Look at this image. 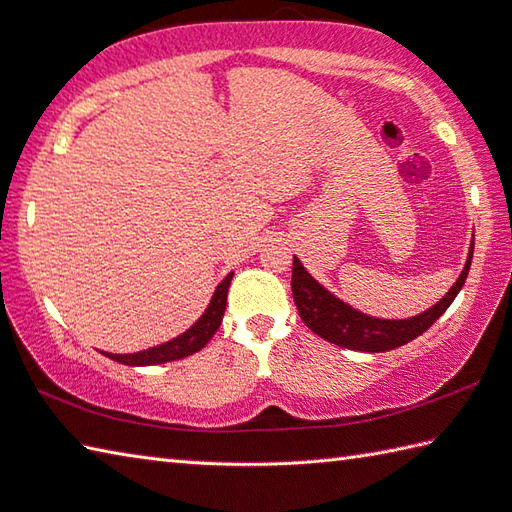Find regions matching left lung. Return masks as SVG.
<instances>
[{
  "instance_id": "obj_1",
  "label": "left lung",
  "mask_w": 512,
  "mask_h": 512,
  "mask_svg": "<svg viewBox=\"0 0 512 512\" xmlns=\"http://www.w3.org/2000/svg\"><path fill=\"white\" fill-rule=\"evenodd\" d=\"M473 246L475 235L471 239L469 257H466L464 270L447 295H444L436 306H431L429 310H424L409 319H378L352 308L350 303H345L343 299L332 295L323 284H319V281L303 268L299 257L292 259V297H295L299 317L303 319V323H306L314 334H319L321 339L356 352H387L413 341L422 332H427L431 325L442 317L444 310L451 306L453 299L458 297V292L464 286L466 275H469Z\"/></svg>"
}]
</instances>
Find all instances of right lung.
Returning <instances> with one entry per match:
<instances>
[{
    "label": "right lung",
    "instance_id": "right-lung-1",
    "mask_svg": "<svg viewBox=\"0 0 512 512\" xmlns=\"http://www.w3.org/2000/svg\"><path fill=\"white\" fill-rule=\"evenodd\" d=\"M233 273H228L220 284H217L213 297L209 301V306L202 312V317L195 321L187 332H182L176 339H171L162 345L149 347V350L143 352H134V354H112V352H103L107 358H112L116 363L123 365H132V367H145V365H160V363H169V361H178V358L191 356L195 352H200L202 347L211 341V336L217 332L224 317L226 310V297H228V286H231Z\"/></svg>",
    "mask_w": 512,
    "mask_h": 512
}]
</instances>
